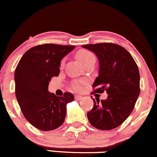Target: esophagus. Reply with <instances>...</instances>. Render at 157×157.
I'll return each instance as SVG.
<instances>
[{
	"label": "esophagus",
	"mask_w": 157,
	"mask_h": 157,
	"mask_svg": "<svg viewBox=\"0 0 157 157\" xmlns=\"http://www.w3.org/2000/svg\"><path fill=\"white\" fill-rule=\"evenodd\" d=\"M83 99V97L80 95H75V100H81V99Z\"/></svg>",
	"instance_id": "1"
}]
</instances>
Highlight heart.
<instances>
[{
	"label": "heart",
	"instance_id": "obj_1",
	"mask_svg": "<svg viewBox=\"0 0 157 157\" xmlns=\"http://www.w3.org/2000/svg\"><path fill=\"white\" fill-rule=\"evenodd\" d=\"M77 57H78V60H80L81 63L84 66H85L87 63L93 61V60H96L95 55L91 52L88 51V50H80L77 53ZM64 63L65 60H63L61 62V64H60L61 67H63L64 66ZM72 88L75 90H76V91H80L82 89V83H80V82H75V83H74L72 85Z\"/></svg>",
	"mask_w": 157,
	"mask_h": 157
}]
</instances>
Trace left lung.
Here are the masks:
<instances>
[{
	"mask_svg": "<svg viewBox=\"0 0 157 157\" xmlns=\"http://www.w3.org/2000/svg\"><path fill=\"white\" fill-rule=\"evenodd\" d=\"M94 52L99 62V75L92 87L94 93L106 90V99H94L87 112L93 126L110 130L124 122L132 112L140 94V75L136 61L127 50L110 43L82 45ZM92 92V93H94ZM92 98V97H91Z\"/></svg>",
	"mask_w": 157,
	"mask_h": 157,
	"instance_id": "obj_1",
	"label": "left lung"
}]
</instances>
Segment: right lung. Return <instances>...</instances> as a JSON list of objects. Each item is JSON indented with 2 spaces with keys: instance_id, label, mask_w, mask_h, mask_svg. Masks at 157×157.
Segmentation results:
<instances>
[{
  "instance_id": "1",
  "label": "right lung",
  "mask_w": 157,
  "mask_h": 157,
  "mask_svg": "<svg viewBox=\"0 0 157 157\" xmlns=\"http://www.w3.org/2000/svg\"><path fill=\"white\" fill-rule=\"evenodd\" d=\"M75 45H39L28 50L15 71L16 97L25 119L42 131L57 129L64 122L70 93L57 97L48 90L52 77L60 73V61Z\"/></svg>"
}]
</instances>
